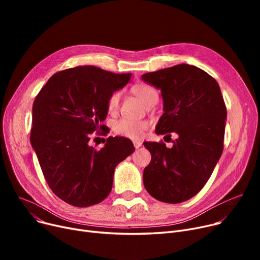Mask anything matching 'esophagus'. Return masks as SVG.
<instances>
[{
	"label": "esophagus",
	"instance_id": "34e87169",
	"mask_svg": "<svg viewBox=\"0 0 260 260\" xmlns=\"http://www.w3.org/2000/svg\"><path fill=\"white\" fill-rule=\"evenodd\" d=\"M133 144H134L135 148H139L142 145V142L138 141V140H135V141H133Z\"/></svg>",
	"mask_w": 260,
	"mask_h": 260
}]
</instances>
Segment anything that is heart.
Wrapping results in <instances>:
<instances>
[{
	"mask_svg": "<svg viewBox=\"0 0 260 260\" xmlns=\"http://www.w3.org/2000/svg\"><path fill=\"white\" fill-rule=\"evenodd\" d=\"M133 92L142 101L146 106L148 103L153 101H158L157 90L148 84H136L133 87ZM120 91H114L108 95L106 100V108L109 114H114L117 112L120 101ZM148 127V122L146 121H137L128 119H120L115 122L114 131L117 135L129 139H139L144 135V132Z\"/></svg>",
	"mask_w": 260,
	"mask_h": 260,
	"instance_id": "obj_1",
	"label": "heart"
}]
</instances>
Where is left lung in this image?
Listing matches in <instances>:
<instances>
[{
  "label": "left lung",
  "mask_w": 260,
  "mask_h": 260,
  "mask_svg": "<svg viewBox=\"0 0 260 260\" xmlns=\"http://www.w3.org/2000/svg\"><path fill=\"white\" fill-rule=\"evenodd\" d=\"M142 80L161 89L165 102L156 133L178 134L172 148L163 141L143 143L152 155L143 183L157 200L180 203L200 192L222 154L225 103L217 81L193 65L147 73Z\"/></svg>",
  "instance_id": "obj_1"
}]
</instances>
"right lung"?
Wrapping results in <instances>:
<instances>
[{
    "instance_id": "right-lung-1",
    "label": "right lung",
    "mask_w": 260,
    "mask_h": 260,
    "mask_svg": "<svg viewBox=\"0 0 260 260\" xmlns=\"http://www.w3.org/2000/svg\"><path fill=\"white\" fill-rule=\"evenodd\" d=\"M132 74L97 66H77L51 76L32 105L30 142L44 178L60 199L78 208L104 200L111 193L115 168L134 151L124 137H108L104 147L88 145L107 115L106 100Z\"/></svg>"
}]
</instances>
